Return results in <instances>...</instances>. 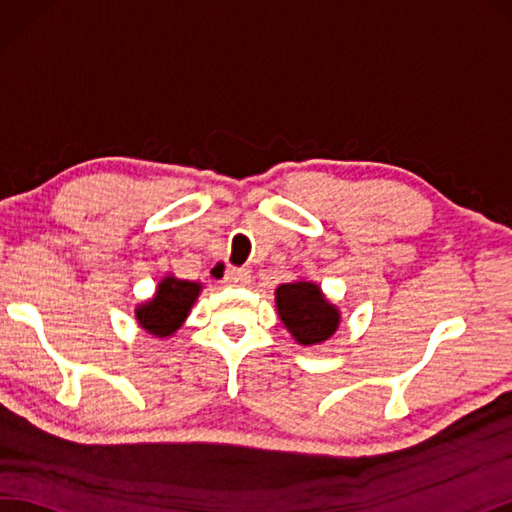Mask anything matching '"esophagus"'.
Instances as JSON below:
<instances>
[{
	"label": "esophagus",
	"mask_w": 512,
	"mask_h": 512,
	"mask_svg": "<svg viewBox=\"0 0 512 512\" xmlns=\"http://www.w3.org/2000/svg\"><path fill=\"white\" fill-rule=\"evenodd\" d=\"M249 280H252V276H249V271H245V269H227L225 271V282L232 287H245V285H249Z\"/></svg>",
	"instance_id": "34e87169"
}]
</instances>
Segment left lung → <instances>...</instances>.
Masks as SVG:
<instances>
[{
    "instance_id": "left-lung-1",
    "label": "left lung",
    "mask_w": 512,
    "mask_h": 512,
    "mask_svg": "<svg viewBox=\"0 0 512 512\" xmlns=\"http://www.w3.org/2000/svg\"><path fill=\"white\" fill-rule=\"evenodd\" d=\"M274 295L280 322L300 346L324 344L337 333L342 311L326 298L317 282L298 278L280 285Z\"/></svg>"
}]
</instances>
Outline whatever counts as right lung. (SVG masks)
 Returning <instances> with one entry per match:
<instances>
[{"mask_svg":"<svg viewBox=\"0 0 512 512\" xmlns=\"http://www.w3.org/2000/svg\"><path fill=\"white\" fill-rule=\"evenodd\" d=\"M201 289L203 285L197 280H181L173 274H166L157 282L153 298L135 306V320H138L142 331L153 337H173L184 326Z\"/></svg>","mask_w":512,"mask_h":512,"instance_id":"add662e5","label":"right lung"}]
</instances>
